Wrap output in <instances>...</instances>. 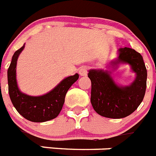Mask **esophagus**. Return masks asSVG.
Returning <instances> with one entry per match:
<instances>
[{
	"label": "esophagus",
	"instance_id": "1",
	"mask_svg": "<svg viewBox=\"0 0 156 156\" xmlns=\"http://www.w3.org/2000/svg\"><path fill=\"white\" fill-rule=\"evenodd\" d=\"M87 72H88L87 66H82L79 70V73L80 76H87Z\"/></svg>",
	"mask_w": 156,
	"mask_h": 156
}]
</instances>
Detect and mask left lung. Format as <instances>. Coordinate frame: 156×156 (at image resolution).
<instances>
[{"label": "left lung", "instance_id": "obj_1", "mask_svg": "<svg viewBox=\"0 0 156 156\" xmlns=\"http://www.w3.org/2000/svg\"><path fill=\"white\" fill-rule=\"evenodd\" d=\"M115 65L123 62L131 65L136 73L130 86L118 87L110 73L102 70H90L91 81V102L99 115L109 118H122L133 113L143 101L147 87V69L143 57L131 48H120Z\"/></svg>", "mask_w": 156, "mask_h": 156}]
</instances>
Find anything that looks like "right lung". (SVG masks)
<instances>
[{
  "label": "right lung",
  "mask_w": 156,
  "mask_h": 156,
  "mask_svg": "<svg viewBox=\"0 0 156 156\" xmlns=\"http://www.w3.org/2000/svg\"><path fill=\"white\" fill-rule=\"evenodd\" d=\"M24 45L15 52L8 69L9 93L13 106L18 113L33 122H43L58 117L65 102V94L79 78L78 74L71 76L61 82L50 92L42 96H29L20 92L17 87L16 69L18 57Z\"/></svg>",
  "instance_id": "add662e5"
}]
</instances>
